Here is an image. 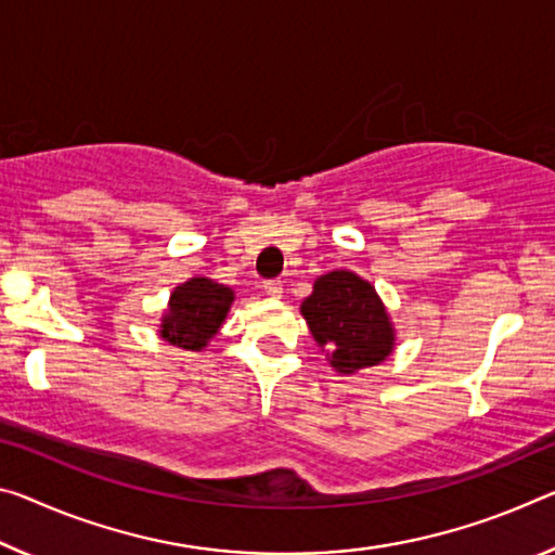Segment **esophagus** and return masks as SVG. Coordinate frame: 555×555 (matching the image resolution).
<instances>
[{
  "label": "esophagus",
  "mask_w": 555,
  "mask_h": 555,
  "mask_svg": "<svg viewBox=\"0 0 555 555\" xmlns=\"http://www.w3.org/2000/svg\"><path fill=\"white\" fill-rule=\"evenodd\" d=\"M263 294L271 298H281V294H284V286H281V281H263Z\"/></svg>",
  "instance_id": "1"
}]
</instances>
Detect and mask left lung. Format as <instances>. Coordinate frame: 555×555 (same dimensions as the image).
<instances>
[{
	"label": "left lung",
	"instance_id": "1",
	"mask_svg": "<svg viewBox=\"0 0 555 555\" xmlns=\"http://www.w3.org/2000/svg\"><path fill=\"white\" fill-rule=\"evenodd\" d=\"M298 311L338 375H358L365 367L380 365L398 348V328L388 306L371 281L350 269L315 276Z\"/></svg>",
	"mask_w": 555,
	"mask_h": 555
}]
</instances>
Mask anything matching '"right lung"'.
<instances>
[{
  "instance_id": "1",
  "label": "right lung",
  "mask_w": 555,
  "mask_h": 555,
  "mask_svg": "<svg viewBox=\"0 0 555 555\" xmlns=\"http://www.w3.org/2000/svg\"><path fill=\"white\" fill-rule=\"evenodd\" d=\"M236 294L215 279L192 276L172 288L157 336L182 350H205L222 331Z\"/></svg>"
}]
</instances>
